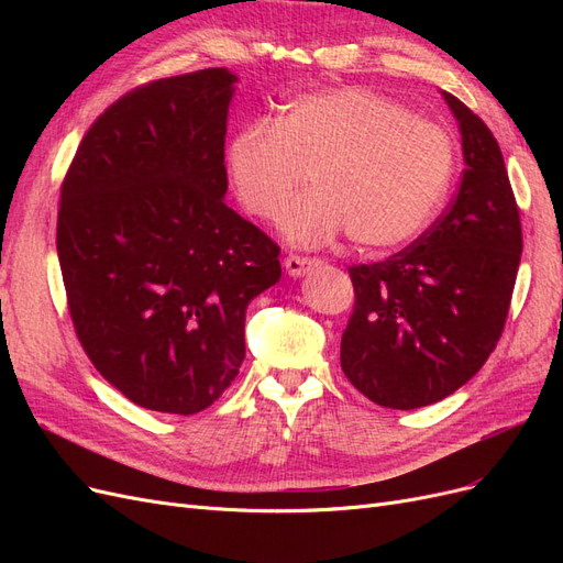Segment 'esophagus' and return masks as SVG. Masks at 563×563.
Returning <instances> with one entry per match:
<instances>
[{
    "label": "esophagus",
    "mask_w": 563,
    "mask_h": 563,
    "mask_svg": "<svg viewBox=\"0 0 563 563\" xmlns=\"http://www.w3.org/2000/svg\"><path fill=\"white\" fill-rule=\"evenodd\" d=\"M314 265H317V261H314V258H305V255H286V258H284L286 275L294 277V279L308 275V272H310Z\"/></svg>",
    "instance_id": "34e87169"
}]
</instances>
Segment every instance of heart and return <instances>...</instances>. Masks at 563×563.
Returning a JSON list of instances; mask_svg holds the SVG:
<instances>
[{
	"label": "heart",
	"mask_w": 563,
	"mask_h": 563,
	"mask_svg": "<svg viewBox=\"0 0 563 563\" xmlns=\"http://www.w3.org/2000/svg\"><path fill=\"white\" fill-rule=\"evenodd\" d=\"M449 133L385 96L345 87L305 93L279 122L234 135L228 172L244 207L275 220L310 174L312 190L282 218V234L314 246L350 230L366 249H395L430 223L453 176Z\"/></svg>",
	"instance_id": "1"
}]
</instances>
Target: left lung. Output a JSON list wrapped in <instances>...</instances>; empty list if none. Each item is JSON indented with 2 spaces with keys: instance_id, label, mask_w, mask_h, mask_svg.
<instances>
[{
  "instance_id": "8db88e82",
  "label": "left lung",
  "mask_w": 563,
  "mask_h": 563,
  "mask_svg": "<svg viewBox=\"0 0 563 563\" xmlns=\"http://www.w3.org/2000/svg\"><path fill=\"white\" fill-rule=\"evenodd\" d=\"M463 180L446 213L385 263L350 267L354 312L340 366L385 408L430 406L463 387L500 340L521 261L519 209L498 141L446 91Z\"/></svg>"
}]
</instances>
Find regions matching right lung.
Returning a JSON list of instances; mask_svg holds the SVG:
<instances>
[{
  "mask_svg": "<svg viewBox=\"0 0 563 563\" xmlns=\"http://www.w3.org/2000/svg\"><path fill=\"white\" fill-rule=\"evenodd\" d=\"M228 67L152 81L100 114L60 190L58 261L81 347L150 411L192 416L236 378L279 246L225 203Z\"/></svg>",
  "mask_w": 563,
  "mask_h": 563,
  "instance_id": "add662e5",
  "label": "right lung"
}]
</instances>
